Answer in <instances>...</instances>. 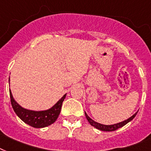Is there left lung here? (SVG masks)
<instances>
[{
    "label": "left lung",
    "mask_w": 151,
    "mask_h": 151,
    "mask_svg": "<svg viewBox=\"0 0 151 151\" xmlns=\"http://www.w3.org/2000/svg\"><path fill=\"white\" fill-rule=\"evenodd\" d=\"M138 113V112H137ZM137 113H135V114L133 116H132L130 118H128V120H125L122 121V122H120V123H117V124H112V125H105V124H99V123H97L95 122L94 120H93L92 119L89 117L88 115L85 113V116H86V119L88 120V122L91 124V125H92L93 127L94 128H96L97 129H99V130H101V131H105V132H113V131H115L118 128H121V127H123L126 124H128L129 121H131L132 120H133V118L135 117Z\"/></svg>",
    "instance_id": "8db88e82"
}]
</instances>
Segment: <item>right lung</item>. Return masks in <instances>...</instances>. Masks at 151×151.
I'll return each instance as SVG.
<instances>
[{"label": "right lung", "mask_w": 151, "mask_h": 151, "mask_svg": "<svg viewBox=\"0 0 151 151\" xmlns=\"http://www.w3.org/2000/svg\"><path fill=\"white\" fill-rule=\"evenodd\" d=\"M9 80H10V78H9ZM9 93H10L12 106L15 113H16V115L18 116L24 123L36 128H45L54 123L60 113L63 101L66 97V94H65L50 109L45 111H32L21 107L14 100L10 90H9Z\"/></svg>", "instance_id": "obj_1"}]
</instances>
